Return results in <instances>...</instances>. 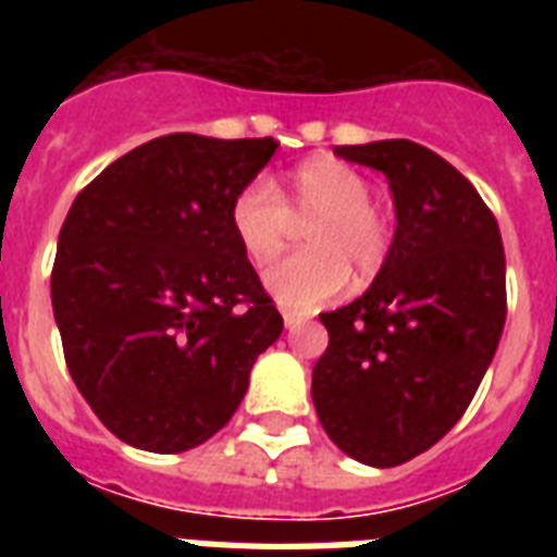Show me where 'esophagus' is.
<instances>
[{"instance_id":"34e87169","label":"esophagus","mask_w":557,"mask_h":557,"mask_svg":"<svg viewBox=\"0 0 557 557\" xmlns=\"http://www.w3.org/2000/svg\"><path fill=\"white\" fill-rule=\"evenodd\" d=\"M283 323H286V330L292 332V330H300V326L306 323V318L304 314L292 312V309H283Z\"/></svg>"}]
</instances>
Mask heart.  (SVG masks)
I'll return each mask as SVG.
<instances>
[{
  "mask_svg": "<svg viewBox=\"0 0 557 557\" xmlns=\"http://www.w3.org/2000/svg\"><path fill=\"white\" fill-rule=\"evenodd\" d=\"M372 187L356 168L321 156L288 173L283 193L265 176L245 182L231 199L234 236L257 265L286 251L297 222L312 251L297 253L265 274V288L295 312H314L352 280L381 274L393 253V219L370 199Z\"/></svg>",
  "mask_w": 557,
  "mask_h": 557,
  "instance_id": "heart-1",
  "label": "heart"
}]
</instances>
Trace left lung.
<instances>
[{
  "mask_svg": "<svg viewBox=\"0 0 557 557\" xmlns=\"http://www.w3.org/2000/svg\"><path fill=\"white\" fill-rule=\"evenodd\" d=\"M335 156L387 176L396 236L364 295L321 314L330 347L312 370V401L344 454L393 468L436 445L471 405L506 323V253L474 185L422 144Z\"/></svg>",
  "mask_w": 557,
  "mask_h": 557,
  "instance_id": "obj_1",
  "label": "left lung"
}]
</instances>
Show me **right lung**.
I'll return each mask as SVG.
<instances>
[{"mask_svg":"<svg viewBox=\"0 0 557 557\" xmlns=\"http://www.w3.org/2000/svg\"><path fill=\"white\" fill-rule=\"evenodd\" d=\"M277 147L161 135L83 187L60 227L51 304L65 367L133 448L178 454L222 431L283 332L227 216Z\"/></svg>","mask_w":557,"mask_h":557,"instance_id":"add662e5","label":"right lung"}]
</instances>
